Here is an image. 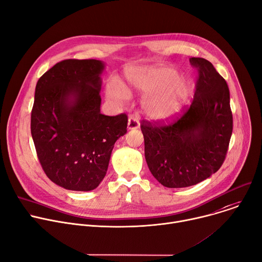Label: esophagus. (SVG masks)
<instances>
[{
	"instance_id": "34e87169",
	"label": "esophagus",
	"mask_w": 262,
	"mask_h": 262,
	"mask_svg": "<svg viewBox=\"0 0 262 262\" xmlns=\"http://www.w3.org/2000/svg\"><path fill=\"white\" fill-rule=\"evenodd\" d=\"M140 127V122L137 120L134 117L128 118V122H127V129H137Z\"/></svg>"
}]
</instances>
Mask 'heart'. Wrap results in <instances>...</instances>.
Wrapping results in <instances>:
<instances>
[{
	"mask_svg": "<svg viewBox=\"0 0 262 262\" xmlns=\"http://www.w3.org/2000/svg\"><path fill=\"white\" fill-rule=\"evenodd\" d=\"M192 89L191 78L183 74L178 75L173 68L130 69L126 72L124 88L116 81L107 83L106 97L116 104H124L133 91L149 94L142 102L145 113L152 119L164 120L182 110Z\"/></svg>",
	"mask_w": 262,
	"mask_h": 262,
	"instance_id": "obj_1",
	"label": "heart"
}]
</instances>
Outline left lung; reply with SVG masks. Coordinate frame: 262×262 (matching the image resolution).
<instances>
[{"mask_svg": "<svg viewBox=\"0 0 262 262\" xmlns=\"http://www.w3.org/2000/svg\"><path fill=\"white\" fill-rule=\"evenodd\" d=\"M199 79L193 101L170 124L142 121L148 168L167 188L196 185L223 165L233 130L230 92L226 80L205 58L191 57Z\"/></svg>", "mask_w": 262, "mask_h": 262, "instance_id": "obj_1", "label": "left lung"}]
</instances>
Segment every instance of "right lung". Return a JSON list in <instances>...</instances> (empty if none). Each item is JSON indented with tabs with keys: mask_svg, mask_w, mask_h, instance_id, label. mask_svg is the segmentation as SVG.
I'll use <instances>...</instances> for the list:
<instances>
[{
	"mask_svg": "<svg viewBox=\"0 0 262 262\" xmlns=\"http://www.w3.org/2000/svg\"><path fill=\"white\" fill-rule=\"evenodd\" d=\"M97 59H66L38 79L31 135L41 167L53 183L91 191L104 179L115 142L126 134L127 116L100 113Z\"/></svg>",
	"mask_w": 262,
	"mask_h": 262,
	"instance_id": "1",
	"label": "right lung"
}]
</instances>
